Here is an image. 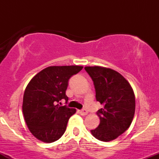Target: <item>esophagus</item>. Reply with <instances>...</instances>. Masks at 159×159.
Instances as JSON below:
<instances>
[{
    "label": "esophagus",
    "instance_id": "obj_1",
    "mask_svg": "<svg viewBox=\"0 0 159 159\" xmlns=\"http://www.w3.org/2000/svg\"><path fill=\"white\" fill-rule=\"evenodd\" d=\"M79 112H80V114L82 115V116H85V115H87V114H88V111L86 110V109H83V110L80 111Z\"/></svg>",
    "mask_w": 159,
    "mask_h": 159
}]
</instances>
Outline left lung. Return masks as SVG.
I'll use <instances>...</instances> for the list:
<instances>
[{
    "instance_id": "8db88e82",
    "label": "left lung",
    "mask_w": 159,
    "mask_h": 159,
    "mask_svg": "<svg viewBox=\"0 0 159 159\" xmlns=\"http://www.w3.org/2000/svg\"><path fill=\"white\" fill-rule=\"evenodd\" d=\"M93 81L96 98L104 105L97 111L100 123L91 134L108 142L129 129L135 111V97L130 84L116 71L102 66H86Z\"/></svg>"
}]
</instances>
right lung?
<instances>
[{"instance_id": "1", "label": "right lung", "mask_w": 159, "mask_h": 159, "mask_svg": "<svg viewBox=\"0 0 159 159\" xmlns=\"http://www.w3.org/2000/svg\"><path fill=\"white\" fill-rule=\"evenodd\" d=\"M83 66L47 67L30 80L23 96L22 111L30 132L38 140L52 143L61 138L75 108L60 106L61 99L68 102L66 90L69 79Z\"/></svg>"}]
</instances>
